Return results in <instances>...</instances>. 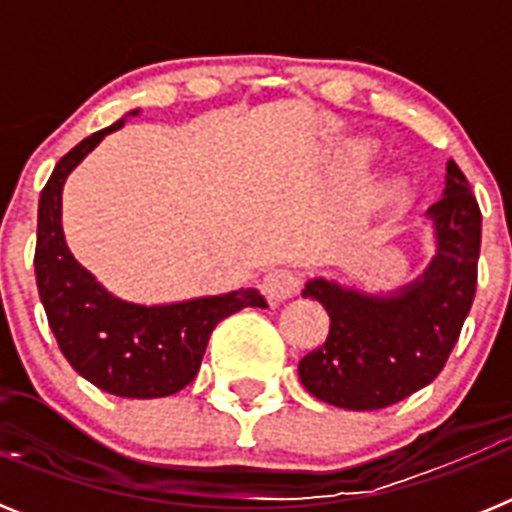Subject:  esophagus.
Returning <instances> with one entry per match:
<instances>
[{
    "mask_svg": "<svg viewBox=\"0 0 512 512\" xmlns=\"http://www.w3.org/2000/svg\"><path fill=\"white\" fill-rule=\"evenodd\" d=\"M302 282L295 271L289 269H269L264 274V282H261V292L269 297L271 302H282L295 297L300 292Z\"/></svg>",
    "mask_w": 512,
    "mask_h": 512,
    "instance_id": "1",
    "label": "esophagus"
}]
</instances>
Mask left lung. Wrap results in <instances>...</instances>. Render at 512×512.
<instances>
[{
	"instance_id": "obj_1",
	"label": "left lung",
	"mask_w": 512,
	"mask_h": 512,
	"mask_svg": "<svg viewBox=\"0 0 512 512\" xmlns=\"http://www.w3.org/2000/svg\"><path fill=\"white\" fill-rule=\"evenodd\" d=\"M425 215L436 228V256L423 277L395 295H364L328 279H310L330 318L328 338L300 361L312 397L346 410H382L441 374L459 341L477 292L482 212L467 176L446 164V189Z\"/></svg>"
}]
</instances>
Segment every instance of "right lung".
Returning <instances> with one entry per match:
<instances>
[{
    "instance_id": "1",
    "label": "right lung",
    "mask_w": 512,
    "mask_h": 512,
    "mask_svg": "<svg viewBox=\"0 0 512 512\" xmlns=\"http://www.w3.org/2000/svg\"><path fill=\"white\" fill-rule=\"evenodd\" d=\"M122 122L71 148L40 192L35 282L58 348L76 372L110 395L153 400L184 390L197 377L220 320L243 307H266V300L256 289H235L174 305H135L110 295L74 259L61 228L63 184L99 140L120 130Z\"/></svg>"
}]
</instances>
